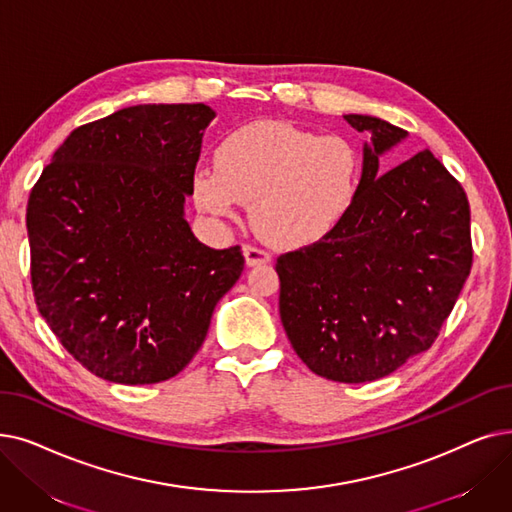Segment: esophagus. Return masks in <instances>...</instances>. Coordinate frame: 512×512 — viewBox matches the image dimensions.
I'll use <instances>...</instances> for the list:
<instances>
[{
  "label": "esophagus",
  "mask_w": 512,
  "mask_h": 512,
  "mask_svg": "<svg viewBox=\"0 0 512 512\" xmlns=\"http://www.w3.org/2000/svg\"><path fill=\"white\" fill-rule=\"evenodd\" d=\"M242 253H244V261H247V265H263L268 263L272 259V255L268 251H263L259 247H253V244H244L242 247Z\"/></svg>",
  "instance_id": "esophagus-1"
}]
</instances>
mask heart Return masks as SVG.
Instances as JSON below:
<instances>
[{
  "label": "heart",
  "instance_id": "1",
  "mask_svg": "<svg viewBox=\"0 0 512 512\" xmlns=\"http://www.w3.org/2000/svg\"><path fill=\"white\" fill-rule=\"evenodd\" d=\"M360 186L362 157L349 140L284 121H255L219 142L215 169L194 171L192 198L217 219H236L251 201V221L265 240L305 247L341 224Z\"/></svg>",
  "mask_w": 512,
  "mask_h": 512
}]
</instances>
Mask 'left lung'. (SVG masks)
Listing matches in <instances>:
<instances>
[{
	"instance_id": "left-lung-1",
	"label": "left lung",
	"mask_w": 512,
	"mask_h": 512,
	"mask_svg": "<svg viewBox=\"0 0 512 512\" xmlns=\"http://www.w3.org/2000/svg\"><path fill=\"white\" fill-rule=\"evenodd\" d=\"M345 121L370 133L360 194L328 236L278 257L280 320L311 372L370 383L437 339L471 274V209L431 150L381 175L379 157L408 131Z\"/></svg>"
}]
</instances>
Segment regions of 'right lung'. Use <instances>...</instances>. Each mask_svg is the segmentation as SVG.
Listing matches in <instances>:
<instances>
[{
	"instance_id": "add662e5",
	"label": "right lung",
	"mask_w": 512,
	"mask_h": 512,
	"mask_svg": "<svg viewBox=\"0 0 512 512\" xmlns=\"http://www.w3.org/2000/svg\"><path fill=\"white\" fill-rule=\"evenodd\" d=\"M213 119L207 104L121 108L71 131L31 190L37 309L104 381L152 385L182 372L240 278V247L211 249L184 219Z\"/></svg>"
}]
</instances>
